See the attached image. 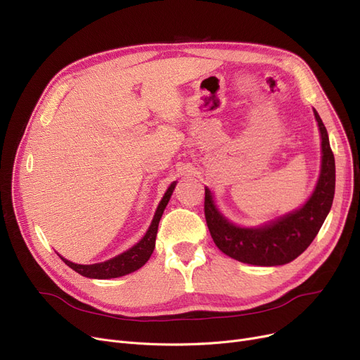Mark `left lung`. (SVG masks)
I'll return each mask as SVG.
<instances>
[{
  "instance_id": "8db88e82",
  "label": "left lung",
  "mask_w": 360,
  "mask_h": 360,
  "mask_svg": "<svg viewBox=\"0 0 360 360\" xmlns=\"http://www.w3.org/2000/svg\"><path fill=\"white\" fill-rule=\"evenodd\" d=\"M321 133V171L314 189L300 208L260 226H239L230 221L205 186V219L217 248L240 263L282 266L303 254L321 230L333 207L335 193V160L326 128L313 109Z\"/></svg>"
}]
</instances>
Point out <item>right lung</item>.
<instances>
[{
  "mask_svg": "<svg viewBox=\"0 0 360 360\" xmlns=\"http://www.w3.org/2000/svg\"><path fill=\"white\" fill-rule=\"evenodd\" d=\"M176 184H177V181H172L168 186V189L164 193L161 202L158 204L152 223H150L149 229L146 230L145 236H143L130 250L124 251L122 254H118L117 257L109 258V260H106V262L94 263V264H77V263H72V262L66 260V258L62 257L59 252H57V255H59L65 262V264H68L72 270H75L77 273H79V275H82L85 278H90V279L120 278V276L128 275V273H133V271L139 270L140 267L146 264V262L149 260L153 250H155L158 226H160V220L162 217L165 207L169 202V198H171L172 192H174Z\"/></svg>",
  "mask_w": 360,
  "mask_h": 360,
  "instance_id": "obj_1",
  "label": "right lung"
}]
</instances>
